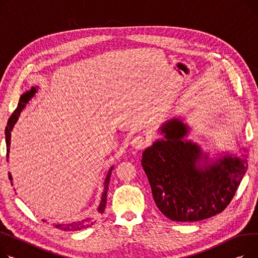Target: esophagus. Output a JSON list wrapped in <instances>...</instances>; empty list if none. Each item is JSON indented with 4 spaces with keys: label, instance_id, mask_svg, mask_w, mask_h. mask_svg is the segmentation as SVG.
<instances>
[{
    "label": "esophagus",
    "instance_id": "esophagus-1",
    "mask_svg": "<svg viewBox=\"0 0 258 258\" xmlns=\"http://www.w3.org/2000/svg\"><path fill=\"white\" fill-rule=\"evenodd\" d=\"M148 143H149V141L146 138H144L143 135H138V136H135V138L132 140L131 146L134 149H139L140 150V149L144 148L145 146H147Z\"/></svg>",
    "mask_w": 258,
    "mask_h": 258
}]
</instances>
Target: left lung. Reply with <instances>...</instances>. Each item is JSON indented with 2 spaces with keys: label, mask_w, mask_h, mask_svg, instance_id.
Returning <instances> with one entry per match:
<instances>
[{
  "label": "left lung",
  "mask_w": 258,
  "mask_h": 258,
  "mask_svg": "<svg viewBox=\"0 0 258 258\" xmlns=\"http://www.w3.org/2000/svg\"><path fill=\"white\" fill-rule=\"evenodd\" d=\"M188 127L179 118L160 127L157 140L143 152L142 165L154 201L172 221L195 222L214 217L229 205L247 172V156L209 159L199 145L184 140Z\"/></svg>",
  "instance_id": "obj_1"
}]
</instances>
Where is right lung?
I'll return each mask as SVG.
<instances>
[{"label":"right lung","instance_id":"add662e5","mask_svg":"<svg viewBox=\"0 0 258 258\" xmlns=\"http://www.w3.org/2000/svg\"><path fill=\"white\" fill-rule=\"evenodd\" d=\"M36 92H37V87H31V89L27 90L26 93H24L21 96V98H20V101H19L17 109L14 110V112L11 114V116L8 119L7 126H6V129H5V141H6V147H7V158L9 156V151H10L11 131H12L15 123L18 122L19 116L21 114V111L26 107V104H28V102L34 97ZM112 170H113V166H111V168L109 169V171H108L107 175H106L105 180H104V189H103V192H102V196H101V201H100L99 207L97 209V211H98L99 214H103L104 210H105V207H106V200H107V190H108L109 180H110V176H111V171ZM9 179L12 180V177H11L10 173H9ZM93 224H94L93 218H86L84 220H79V221L72 222V223L57 224L56 225V228H59L60 230H63V231H77V230H81V229L87 228V227L92 226Z\"/></svg>","mask_w":258,"mask_h":258}]
</instances>
